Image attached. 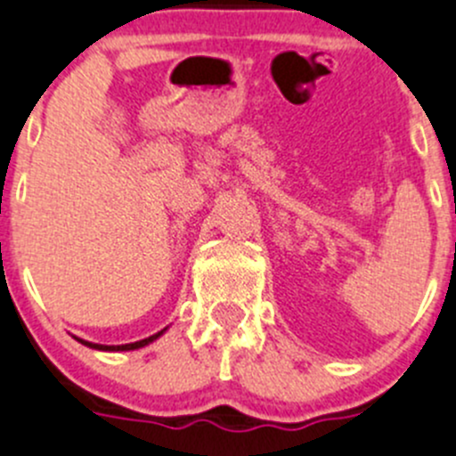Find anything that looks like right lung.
I'll list each match as a JSON object with an SVG mask.
<instances>
[{"mask_svg": "<svg viewBox=\"0 0 456 456\" xmlns=\"http://www.w3.org/2000/svg\"><path fill=\"white\" fill-rule=\"evenodd\" d=\"M164 333H166V329L159 330V333L151 335V338H146V339H139V342H132V344H118V346H108V344L85 342V339H80V338H76V339H78L80 344H85V346L96 348V351H134V348H142V346H148V344H152L157 338H161V335H164Z\"/></svg>", "mask_w": 456, "mask_h": 456, "instance_id": "1", "label": "right lung"}]
</instances>
